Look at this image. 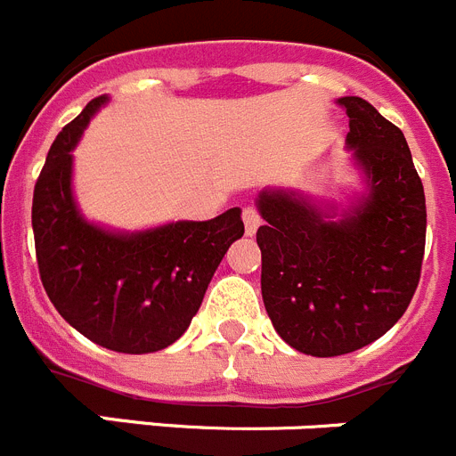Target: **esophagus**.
<instances>
[{"label": "esophagus", "mask_w": 456, "mask_h": 456, "mask_svg": "<svg viewBox=\"0 0 456 456\" xmlns=\"http://www.w3.org/2000/svg\"><path fill=\"white\" fill-rule=\"evenodd\" d=\"M241 216H244V225H246V235H256L257 225H260V212H257L256 206H246L241 210Z\"/></svg>", "instance_id": "obj_1"}]
</instances>
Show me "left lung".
Returning a JSON list of instances; mask_svg holds the SVG:
<instances>
[{
    "label": "left lung",
    "mask_w": 456,
    "mask_h": 456,
    "mask_svg": "<svg viewBox=\"0 0 456 456\" xmlns=\"http://www.w3.org/2000/svg\"><path fill=\"white\" fill-rule=\"evenodd\" d=\"M369 196L332 221L296 191H262V298L275 332L305 354L364 348L398 323L419 287L428 210L403 131L366 99H339Z\"/></svg>",
    "instance_id": "left-lung-1"
}]
</instances>
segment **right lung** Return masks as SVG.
<instances>
[{"label": "right lung", "instance_id": "right-lung-1", "mask_svg": "<svg viewBox=\"0 0 456 456\" xmlns=\"http://www.w3.org/2000/svg\"><path fill=\"white\" fill-rule=\"evenodd\" d=\"M106 97L53 140L33 190V240L49 300L83 337L115 353L167 348L190 328L225 250L244 235L240 208L135 235L87 224L72 199V149Z\"/></svg>", "mask_w": 456, "mask_h": 456}]
</instances>
